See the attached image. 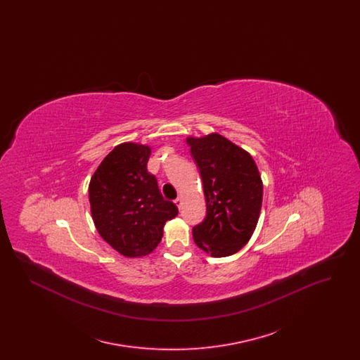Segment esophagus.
<instances>
[{
    "label": "esophagus",
    "mask_w": 360,
    "mask_h": 360,
    "mask_svg": "<svg viewBox=\"0 0 360 360\" xmlns=\"http://www.w3.org/2000/svg\"><path fill=\"white\" fill-rule=\"evenodd\" d=\"M174 202H175V205L178 206V207L181 209V206H182V198H181V197H176Z\"/></svg>",
    "instance_id": "obj_1"
}]
</instances>
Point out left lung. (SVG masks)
<instances>
[{
	"label": "left lung",
	"mask_w": 360,
	"mask_h": 360,
	"mask_svg": "<svg viewBox=\"0 0 360 360\" xmlns=\"http://www.w3.org/2000/svg\"><path fill=\"white\" fill-rule=\"evenodd\" d=\"M204 185L206 216L193 226L195 244L212 257L233 255L252 236L262 207L263 185L252 156L212 134L188 137Z\"/></svg>",
	"instance_id": "8db88e82"
}]
</instances>
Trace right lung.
I'll return each instance as SVG.
<instances>
[{
  "instance_id": "obj_1",
  "label": "right lung",
  "mask_w": 360,
  "mask_h": 360,
  "mask_svg": "<svg viewBox=\"0 0 360 360\" xmlns=\"http://www.w3.org/2000/svg\"><path fill=\"white\" fill-rule=\"evenodd\" d=\"M151 148L124 143L115 147L90 179L89 201L98 233L121 255L144 257L163 236L178 207L160 194L147 172Z\"/></svg>"
}]
</instances>
